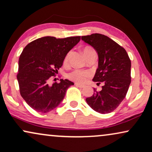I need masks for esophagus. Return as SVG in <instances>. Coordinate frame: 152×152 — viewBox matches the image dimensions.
I'll use <instances>...</instances> for the list:
<instances>
[{"mask_svg": "<svg viewBox=\"0 0 152 152\" xmlns=\"http://www.w3.org/2000/svg\"><path fill=\"white\" fill-rule=\"evenodd\" d=\"M75 86L80 87V88H84L85 87L84 85L81 84H80V83H75Z\"/></svg>", "mask_w": 152, "mask_h": 152, "instance_id": "1", "label": "esophagus"}]
</instances>
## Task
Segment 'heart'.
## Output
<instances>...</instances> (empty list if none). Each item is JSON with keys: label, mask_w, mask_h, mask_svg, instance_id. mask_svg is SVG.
<instances>
[{"label": "heart", "mask_w": 152, "mask_h": 152, "mask_svg": "<svg viewBox=\"0 0 152 152\" xmlns=\"http://www.w3.org/2000/svg\"><path fill=\"white\" fill-rule=\"evenodd\" d=\"M83 53L86 58L88 57L89 55H91L93 53H95L94 50H93L92 48L91 47H85L84 49H83ZM70 57V53H68L65 58V60H64V63L66 64L68 61V59H69ZM91 72L89 71H84V70H74L70 72V73L68 74V78L70 79V80L75 81V82H80V83H84L87 80L89 77L91 76Z\"/></svg>", "instance_id": "b5f03b06"}]
</instances>
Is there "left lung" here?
Segmentation results:
<instances>
[{
  "mask_svg": "<svg viewBox=\"0 0 152 152\" xmlns=\"http://www.w3.org/2000/svg\"><path fill=\"white\" fill-rule=\"evenodd\" d=\"M82 40L91 45L98 56V68L93 79L102 90L93 88L86 101L99 113L113 111L125 97L131 84V60L126 51L109 37L101 34L82 36Z\"/></svg>",
  "mask_w": 152,
  "mask_h": 152,
  "instance_id": "8db88e82",
  "label": "left lung"
}]
</instances>
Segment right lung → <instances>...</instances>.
I'll use <instances>...</instances> for the list:
<instances>
[{
  "instance_id": "obj_1",
  "label": "right lung",
  "mask_w": 152,
  "mask_h": 152,
  "mask_svg": "<svg viewBox=\"0 0 152 152\" xmlns=\"http://www.w3.org/2000/svg\"><path fill=\"white\" fill-rule=\"evenodd\" d=\"M81 37L57 39L43 37L25 47L18 59L17 80L20 93L35 111L48 113L60 104L66 92L74 83L61 79L50 86L48 81L63 65L66 56Z\"/></svg>"
}]
</instances>
